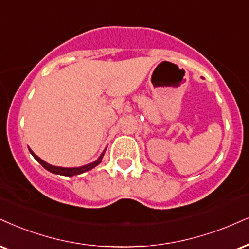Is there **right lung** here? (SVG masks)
<instances>
[{
  "mask_svg": "<svg viewBox=\"0 0 249 249\" xmlns=\"http://www.w3.org/2000/svg\"><path fill=\"white\" fill-rule=\"evenodd\" d=\"M30 152L32 153L33 157H35V158L36 159V160H38V161L40 162V164H41L42 166H44V167L46 168V170L50 171V172H52V173L60 174V176H66V177H73V176H77V174L84 173V172H88V171L92 170V168L96 167L97 165L99 164V162L101 161V159H103V156H104V153H103V155L100 156L99 159H98L97 161L91 162V164L85 165V166H82V167H71V168H67V167L53 166V165L47 164V162H45L44 160H42V159H40V158L38 157V156L35 155V153H33V151H31V150H30Z\"/></svg>",
  "mask_w": 249,
  "mask_h": 249,
  "instance_id": "add662e5",
  "label": "right lung"
}]
</instances>
